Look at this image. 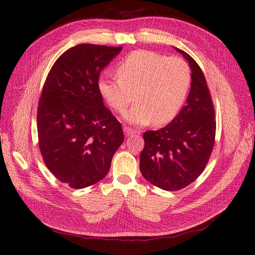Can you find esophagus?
Listing matches in <instances>:
<instances>
[{"instance_id":"esophagus-1","label":"esophagus","mask_w":255,"mask_h":255,"mask_svg":"<svg viewBox=\"0 0 255 255\" xmlns=\"http://www.w3.org/2000/svg\"><path fill=\"white\" fill-rule=\"evenodd\" d=\"M123 130H125V133H126L127 136H132V135H135V134L137 133L135 129L130 128H128V127H125V128H123Z\"/></svg>"}]
</instances>
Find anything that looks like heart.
Wrapping results in <instances>:
<instances>
[{
    "mask_svg": "<svg viewBox=\"0 0 255 255\" xmlns=\"http://www.w3.org/2000/svg\"><path fill=\"white\" fill-rule=\"evenodd\" d=\"M116 74L118 80L99 81V92L117 113L125 112L135 98L137 103L125 114V120L134 126L171 121L181 110L191 82L184 59L145 50L129 53L118 64Z\"/></svg>",
    "mask_w": 255,
    "mask_h": 255,
    "instance_id": "heart-1",
    "label": "heart"
}]
</instances>
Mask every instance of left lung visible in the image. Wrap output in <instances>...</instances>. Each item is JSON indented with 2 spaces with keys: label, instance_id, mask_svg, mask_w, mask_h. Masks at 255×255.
Returning a JSON list of instances; mask_svg holds the SVG:
<instances>
[{
  "label": "left lung",
  "instance_id": "8db88e82",
  "mask_svg": "<svg viewBox=\"0 0 255 255\" xmlns=\"http://www.w3.org/2000/svg\"><path fill=\"white\" fill-rule=\"evenodd\" d=\"M174 49L191 69L186 105L168 126L143 134L139 164L146 181L168 191L188 186L203 172L216 133L214 105L201 68L186 52Z\"/></svg>",
  "mask_w": 255,
  "mask_h": 255
}]
</instances>
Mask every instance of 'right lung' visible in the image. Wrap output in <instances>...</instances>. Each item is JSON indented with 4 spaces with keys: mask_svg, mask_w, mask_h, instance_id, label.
Listing matches in <instances>:
<instances>
[{
    "mask_svg": "<svg viewBox=\"0 0 255 255\" xmlns=\"http://www.w3.org/2000/svg\"><path fill=\"white\" fill-rule=\"evenodd\" d=\"M121 50L75 45L57 58L44 82L37 111L40 152L49 170L71 188L104 179L125 140L98 89L100 73Z\"/></svg>",
    "mask_w": 255,
    "mask_h": 255,
    "instance_id": "right-lung-1",
    "label": "right lung"
}]
</instances>
